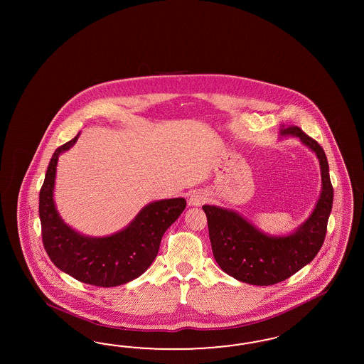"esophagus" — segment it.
I'll list each match as a JSON object with an SVG mask.
<instances>
[{
	"label": "esophagus",
	"instance_id": "34e87169",
	"mask_svg": "<svg viewBox=\"0 0 364 364\" xmlns=\"http://www.w3.org/2000/svg\"><path fill=\"white\" fill-rule=\"evenodd\" d=\"M205 200H207V195H205L203 191L198 189V191H193V192L191 193L189 200H188V204L192 205V207H198V205L204 204Z\"/></svg>",
	"mask_w": 364,
	"mask_h": 364
}]
</instances>
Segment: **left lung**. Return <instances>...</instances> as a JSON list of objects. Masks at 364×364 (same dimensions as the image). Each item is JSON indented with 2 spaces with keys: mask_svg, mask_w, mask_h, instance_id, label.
I'll return each mask as SVG.
<instances>
[{
  "mask_svg": "<svg viewBox=\"0 0 364 364\" xmlns=\"http://www.w3.org/2000/svg\"><path fill=\"white\" fill-rule=\"evenodd\" d=\"M280 136L298 137L319 160L321 191L307 220L289 235L272 236L235 210L203 205L216 263L225 274L252 286H272L311 263L323 245L332 210L333 188L323 148L295 125H282Z\"/></svg>",
  "mask_w": 364,
  "mask_h": 364,
  "instance_id": "1",
  "label": "left lung"
}]
</instances>
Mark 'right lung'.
<instances>
[{"instance_id": "right-lung-1", "label": "right lung", "mask_w": 364, "mask_h": 364, "mask_svg": "<svg viewBox=\"0 0 364 364\" xmlns=\"http://www.w3.org/2000/svg\"><path fill=\"white\" fill-rule=\"evenodd\" d=\"M80 133L57 148L40 191V220L45 251L53 264L78 282L97 287L125 284L143 275L154 263L164 232L186 210V198L152 201L124 230L93 237L69 227L53 200L58 157L77 141Z\"/></svg>"}]
</instances>
